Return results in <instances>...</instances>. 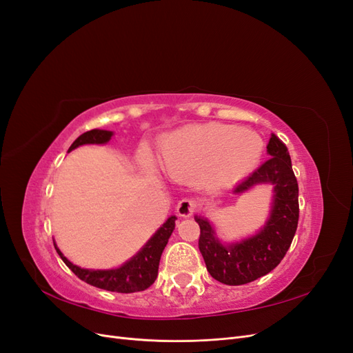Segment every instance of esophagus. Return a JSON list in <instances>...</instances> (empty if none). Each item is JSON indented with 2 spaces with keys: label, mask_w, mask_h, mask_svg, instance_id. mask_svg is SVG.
<instances>
[{
  "label": "esophagus",
  "mask_w": 353,
  "mask_h": 353,
  "mask_svg": "<svg viewBox=\"0 0 353 353\" xmlns=\"http://www.w3.org/2000/svg\"><path fill=\"white\" fill-rule=\"evenodd\" d=\"M197 208V201L194 199H183L176 205V213L181 218H190Z\"/></svg>",
  "instance_id": "esophagus-1"
}]
</instances>
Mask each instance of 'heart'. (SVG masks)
<instances>
[{
	"instance_id": "1",
	"label": "heart",
	"mask_w": 353,
	"mask_h": 353,
	"mask_svg": "<svg viewBox=\"0 0 353 353\" xmlns=\"http://www.w3.org/2000/svg\"><path fill=\"white\" fill-rule=\"evenodd\" d=\"M263 140L237 126L209 123L170 135L162 147V166L172 175H194L212 169L222 179H237L259 162Z\"/></svg>"
}]
</instances>
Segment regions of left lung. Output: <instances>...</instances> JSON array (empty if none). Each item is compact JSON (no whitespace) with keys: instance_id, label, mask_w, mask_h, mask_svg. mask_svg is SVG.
Masks as SVG:
<instances>
[{"instance_id":"obj_1","label":"left lung","mask_w":353,"mask_h":353,"mask_svg":"<svg viewBox=\"0 0 353 353\" xmlns=\"http://www.w3.org/2000/svg\"><path fill=\"white\" fill-rule=\"evenodd\" d=\"M270 159L232 190L241 194L254 185L274 187L270 218L248 239L222 243L212 223L203 216L194 219L200 227L199 249L213 279L227 285L248 284L271 272L285 256L299 221V185L285 144L275 134L266 145Z\"/></svg>"}]
</instances>
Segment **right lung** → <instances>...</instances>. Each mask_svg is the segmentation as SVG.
Masks as SVG:
<instances>
[{"label": "right lung", "instance_id": "right-lung-1", "mask_svg": "<svg viewBox=\"0 0 353 353\" xmlns=\"http://www.w3.org/2000/svg\"><path fill=\"white\" fill-rule=\"evenodd\" d=\"M112 137H113V131H105V130L87 131L73 141V144L69 147V152L74 150V148L83 144H105L112 140ZM175 221H176V216L174 215L169 216L163 225L153 234L152 239L143 245L140 252H138L135 256H132L130 261H126L123 265L117 266V268H113V270L81 268L78 265H73L66 256L60 252L56 243H54V248L61 261L65 262L69 266V270H72V272L82 281L88 283L94 287L103 288V290H108V292H116V293L143 292L145 288L150 287L157 279L160 256H162L163 249L166 248L170 234H172V231L175 230Z\"/></svg>", "mask_w": 353, "mask_h": 353}]
</instances>
